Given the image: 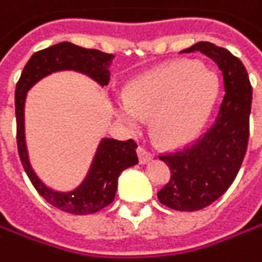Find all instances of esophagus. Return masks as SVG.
Wrapping results in <instances>:
<instances>
[{
    "label": "esophagus",
    "mask_w": 262,
    "mask_h": 262,
    "mask_svg": "<svg viewBox=\"0 0 262 262\" xmlns=\"http://www.w3.org/2000/svg\"><path fill=\"white\" fill-rule=\"evenodd\" d=\"M138 153V159H140V164H149L151 159H153V155L150 151H147L144 147H138L137 149Z\"/></svg>",
    "instance_id": "obj_1"
}]
</instances>
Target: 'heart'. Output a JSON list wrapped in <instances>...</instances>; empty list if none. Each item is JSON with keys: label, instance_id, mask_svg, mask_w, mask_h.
Instances as JSON below:
<instances>
[{"label": "heart", "instance_id": "b5f03b06", "mask_svg": "<svg viewBox=\"0 0 262 262\" xmlns=\"http://www.w3.org/2000/svg\"><path fill=\"white\" fill-rule=\"evenodd\" d=\"M218 97L215 72L193 60H177L129 82L115 115L131 131L141 119H150L151 137L165 147H178L199 137Z\"/></svg>", "mask_w": 262, "mask_h": 262}]
</instances>
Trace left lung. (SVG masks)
<instances>
[{"label":"left lung","instance_id":"8db88e82","mask_svg":"<svg viewBox=\"0 0 262 262\" xmlns=\"http://www.w3.org/2000/svg\"><path fill=\"white\" fill-rule=\"evenodd\" d=\"M201 51L223 73L226 96L215 124L191 146L159 156L171 178L158 191L159 202L176 211H199L221 198L237 176L248 138L252 88L243 63L229 50L201 41L180 53Z\"/></svg>","mask_w":262,"mask_h":262}]
</instances>
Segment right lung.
Segmentation results:
<instances>
[{"instance_id":"obj_1","label":"right lung","mask_w":262,"mask_h":262,"mask_svg":"<svg viewBox=\"0 0 262 262\" xmlns=\"http://www.w3.org/2000/svg\"><path fill=\"white\" fill-rule=\"evenodd\" d=\"M113 59V54L98 50L82 48L72 42H59L32 54L16 85L17 149L21 165L33 187L47 202L69 214H94L112 203L121 172L138 164L137 144L133 140L119 141L115 138H101L82 181L68 191L53 189L38 177L29 159L25 134V104L28 91L48 75L64 71L82 73L100 86L107 85L111 79L109 66Z\"/></svg>"}]
</instances>
